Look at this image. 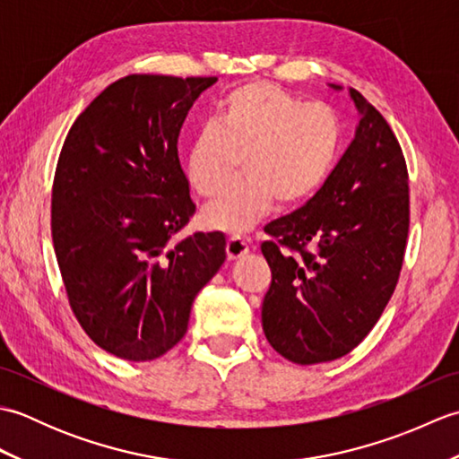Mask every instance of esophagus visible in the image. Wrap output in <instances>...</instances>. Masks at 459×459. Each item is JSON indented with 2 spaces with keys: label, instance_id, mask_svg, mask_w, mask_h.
Instances as JSON below:
<instances>
[{
  "label": "esophagus",
  "instance_id": "34e87169",
  "mask_svg": "<svg viewBox=\"0 0 459 459\" xmlns=\"http://www.w3.org/2000/svg\"><path fill=\"white\" fill-rule=\"evenodd\" d=\"M248 242L240 237H230L227 240V258L229 260H238L248 255Z\"/></svg>",
  "mask_w": 459,
  "mask_h": 459
}]
</instances>
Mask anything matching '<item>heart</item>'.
<instances>
[{
  "instance_id": "obj_1",
  "label": "heart",
  "mask_w": 459,
  "mask_h": 459,
  "mask_svg": "<svg viewBox=\"0 0 459 459\" xmlns=\"http://www.w3.org/2000/svg\"><path fill=\"white\" fill-rule=\"evenodd\" d=\"M341 126L325 104H301L270 82H250L224 96L211 128L189 143L185 175L212 199L240 158L245 178L203 211L209 229L240 235L270 211L294 207L324 183L339 150Z\"/></svg>"
}]
</instances>
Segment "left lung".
Instances as JSON below:
<instances>
[{
    "mask_svg": "<svg viewBox=\"0 0 459 459\" xmlns=\"http://www.w3.org/2000/svg\"><path fill=\"white\" fill-rule=\"evenodd\" d=\"M349 96L360 116L355 140L324 187L266 224L272 240L262 242L272 270L262 329L298 365L353 351L385 311L404 260L411 199L401 143L363 94Z\"/></svg>",
    "mask_w": 459,
    "mask_h": 459,
    "instance_id": "1",
    "label": "left lung"
}]
</instances>
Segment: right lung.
<instances>
[{"instance_id": "1", "label": "right lung", "mask_w": 459, "mask_h": 459, "mask_svg": "<svg viewBox=\"0 0 459 459\" xmlns=\"http://www.w3.org/2000/svg\"><path fill=\"white\" fill-rule=\"evenodd\" d=\"M214 76L130 74L86 106L58 155L51 232L74 317L126 360L158 359L227 258L222 232L175 240L195 204L178 138Z\"/></svg>"}]
</instances>
